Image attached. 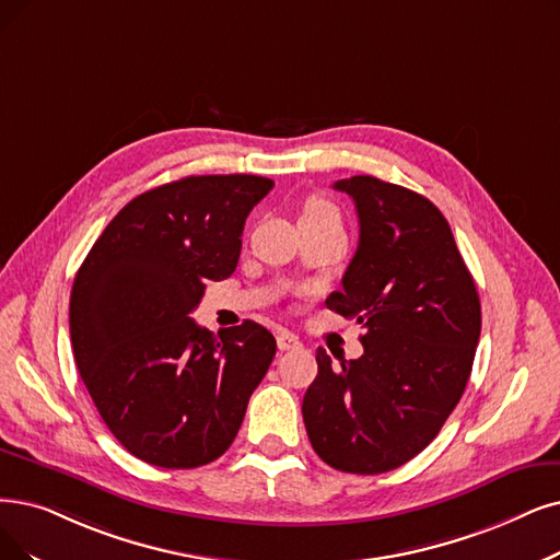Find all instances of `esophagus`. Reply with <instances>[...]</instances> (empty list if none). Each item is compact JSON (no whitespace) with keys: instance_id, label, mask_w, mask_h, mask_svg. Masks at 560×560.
Returning a JSON list of instances; mask_svg holds the SVG:
<instances>
[{"instance_id":"1","label":"esophagus","mask_w":560,"mask_h":560,"mask_svg":"<svg viewBox=\"0 0 560 560\" xmlns=\"http://www.w3.org/2000/svg\"><path fill=\"white\" fill-rule=\"evenodd\" d=\"M299 347H301V340L296 338L294 332H289V330L278 332V349L289 351V349H299Z\"/></svg>"}]
</instances>
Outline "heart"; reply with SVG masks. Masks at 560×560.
<instances>
[{
  "mask_svg": "<svg viewBox=\"0 0 560 560\" xmlns=\"http://www.w3.org/2000/svg\"><path fill=\"white\" fill-rule=\"evenodd\" d=\"M303 218H340L338 209L326 197H310L303 209Z\"/></svg>",
  "mask_w": 560,
  "mask_h": 560,
  "instance_id": "1",
  "label": "heart"
}]
</instances>
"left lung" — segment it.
I'll return each mask as SVG.
<instances>
[{
    "instance_id": "left-lung-1",
    "label": "left lung",
    "mask_w": 560,
    "mask_h": 560,
    "mask_svg": "<svg viewBox=\"0 0 560 560\" xmlns=\"http://www.w3.org/2000/svg\"><path fill=\"white\" fill-rule=\"evenodd\" d=\"M332 188L353 199L361 238L326 305L363 326L365 353L335 365L317 349L303 420L328 466L374 476L428 448L457 407L480 340V299L428 197L376 176Z\"/></svg>"
}]
</instances>
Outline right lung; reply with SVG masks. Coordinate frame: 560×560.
Masks as SVG:
<instances>
[{
    "instance_id": "1",
    "label": "right lung",
    "mask_w": 560,
    "mask_h": 560,
    "mask_svg": "<svg viewBox=\"0 0 560 560\" xmlns=\"http://www.w3.org/2000/svg\"><path fill=\"white\" fill-rule=\"evenodd\" d=\"M255 174L186 176L138 195L89 250L71 292L75 365L107 430L138 459L195 468L225 453L276 338L245 319L218 335L190 312L234 273Z\"/></svg>"
}]
</instances>
